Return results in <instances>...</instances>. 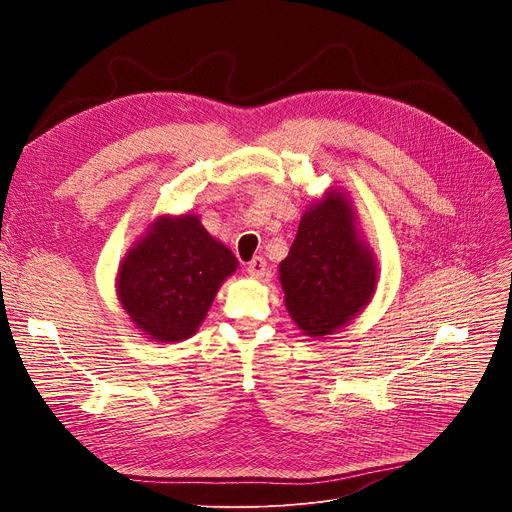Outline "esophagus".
Returning <instances> with one entry per match:
<instances>
[{
  "label": "esophagus",
  "mask_w": 512,
  "mask_h": 512,
  "mask_svg": "<svg viewBox=\"0 0 512 512\" xmlns=\"http://www.w3.org/2000/svg\"><path fill=\"white\" fill-rule=\"evenodd\" d=\"M247 272L251 278H257V280L263 278L267 274V261L263 257H253L247 267Z\"/></svg>",
  "instance_id": "esophagus-1"
}]
</instances>
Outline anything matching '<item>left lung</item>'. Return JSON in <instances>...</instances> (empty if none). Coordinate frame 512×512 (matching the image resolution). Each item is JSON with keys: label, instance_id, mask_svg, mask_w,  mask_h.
Returning a JSON list of instances; mask_svg holds the SVG:
<instances>
[{"label": "left lung", "instance_id": "8db88e82", "mask_svg": "<svg viewBox=\"0 0 512 512\" xmlns=\"http://www.w3.org/2000/svg\"><path fill=\"white\" fill-rule=\"evenodd\" d=\"M280 282L294 324L313 338L334 334L371 301L378 263L342 191H328L303 213L297 238L280 263Z\"/></svg>", "mask_w": 512, "mask_h": 512}]
</instances>
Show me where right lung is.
Returning <instances> with one entry per match:
<instances>
[{"mask_svg":"<svg viewBox=\"0 0 512 512\" xmlns=\"http://www.w3.org/2000/svg\"><path fill=\"white\" fill-rule=\"evenodd\" d=\"M236 265L199 215H159L120 263L118 301L147 338L180 342L199 330Z\"/></svg>","mask_w":512,"mask_h":512,"instance_id":"1","label":"right lung"}]
</instances>
